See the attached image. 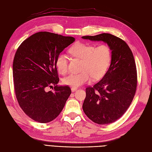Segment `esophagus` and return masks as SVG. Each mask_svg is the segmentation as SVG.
<instances>
[{"label": "esophagus", "instance_id": "obj_1", "mask_svg": "<svg viewBox=\"0 0 152 152\" xmlns=\"http://www.w3.org/2000/svg\"><path fill=\"white\" fill-rule=\"evenodd\" d=\"M71 90H72V92H75L77 90V87H72L71 88Z\"/></svg>", "mask_w": 152, "mask_h": 152}]
</instances>
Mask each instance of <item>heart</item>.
<instances>
[{"instance_id": "heart-1", "label": "heart", "mask_w": 152, "mask_h": 152, "mask_svg": "<svg viewBox=\"0 0 152 152\" xmlns=\"http://www.w3.org/2000/svg\"><path fill=\"white\" fill-rule=\"evenodd\" d=\"M69 53L73 57L80 59L79 73H73L64 78L63 83L73 87H79L91 81L97 80L104 76L110 65L112 51L108 45L101 44L95 47L93 44L83 42L75 44L69 49ZM68 59L66 55L59 53L56 59L58 72L65 75L68 70Z\"/></svg>"}]
</instances>
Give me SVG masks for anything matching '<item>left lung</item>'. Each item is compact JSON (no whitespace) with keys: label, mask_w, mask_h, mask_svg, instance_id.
Segmentation results:
<instances>
[{"label":"left lung","mask_w":152,"mask_h":152,"mask_svg":"<svg viewBox=\"0 0 152 152\" xmlns=\"http://www.w3.org/2000/svg\"><path fill=\"white\" fill-rule=\"evenodd\" d=\"M83 39L103 41L112 50L111 63L104 77L93 87L86 89L82 108L92 121L109 124L126 112L134 98L137 72L132 53L126 42L110 34L83 36Z\"/></svg>","instance_id":"left-lung-1"}]
</instances>
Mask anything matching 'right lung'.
Here are the masks:
<instances>
[{
    "mask_svg": "<svg viewBox=\"0 0 152 152\" xmlns=\"http://www.w3.org/2000/svg\"><path fill=\"white\" fill-rule=\"evenodd\" d=\"M75 41L48 31H40L23 42L14 58L12 72L17 100L30 118L40 123L56 118L65 107L72 91L68 86H58L56 66L58 55ZM52 85L53 91L45 89Z\"/></svg>",
    "mask_w": 152,
    "mask_h": 152,
    "instance_id": "add662e5",
    "label": "right lung"
}]
</instances>
